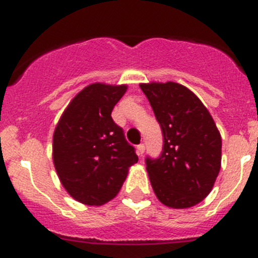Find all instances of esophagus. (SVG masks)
<instances>
[{
	"label": "esophagus",
	"instance_id": "34e87169",
	"mask_svg": "<svg viewBox=\"0 0 258 258\" xmlns=\"http://www.w3.org/2000/svg\"><path fill=\"white\" fill-rule=\"evenodd\" d=\"M145 150H146V147L143 143H141V145L137 146V152H138V155H140V156H143V154H145Z\"/></svg>",
	"mask_w": 258,
	"mask_h": 258
}]
</instances>
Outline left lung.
<instances>
[{
  "label": "left lung",
  "instance_id": "8db88e82",
  "mask_svg": "<svg viewBox=\"0 0 258 258\" xmlns=\"http://www.w3.org/2000/svg\"><path fill=\"white\" fill-rule=\"evenodd\" d=\"M163 132V151L146 157L157 199L175 209L197 206L212 191L221 168V134L208 109L177 83L141 84Z\"/></svg>",
  "mask_w": 258,
  "mask_h": 258
}]
</instances>
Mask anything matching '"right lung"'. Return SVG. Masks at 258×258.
Returning a JSON list of instances; mask_svg holds the SVG:
<instances>
[{"label": "right lung", "instance_id": "right-lung-1", "mask_svg": "<svg viewBox=\"0 0 258 258\" xmlns=\"http://www.w3.org/2000/svg\"><path fill=\"white\" fill-rule=\"evenodd\" d=\"M126 85L95 83L83 89L61 115L52 137V160L63 187L86 206L117 195L129 166L138 161L122 127L111 117Z\"/></svg>", "mask_w": 258, "mask_h": 258}]
</instances>
